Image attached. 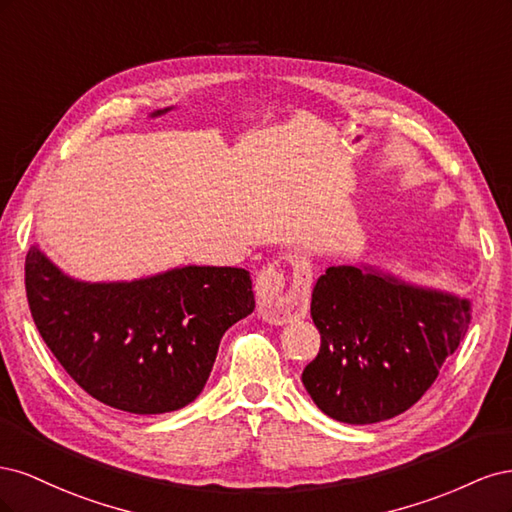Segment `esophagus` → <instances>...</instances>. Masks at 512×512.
Returning a JSON list of instances; mask_svg holds the SVG:
<instances>
[{
	"label": "esophagus",
	"mask_w": 512,
	"mask_h": 512,
	"mask_svg": "<svg viewBox=\"0 0 512 512\" xmlns=\"http://www.w3.org/2000/svg\"><path fill=\"white\" fill-rule=\"evenodd\" d=\"M309 292L312 277L299 273L297 280L288 288L286 277L275 269H262L256 277V301L260 316L271 324H288L299 320L309 309Z\"/></svg>",
	"instance_id": "obj_1"
}]
</instances>
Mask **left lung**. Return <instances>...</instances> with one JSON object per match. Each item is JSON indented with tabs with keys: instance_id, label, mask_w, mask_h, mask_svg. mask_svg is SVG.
Returning <instances> with one entry per match:
<instances>
[{
	"instance_id": "1",
	"label": "left lung",
	"mask_w": 512,
	"mask_h": 512,
	"mask_svg": "<svg viewBox=\"0 0 512 512\" xmlns=\"http://www.w3.org/2000/svg\"><path fill=\"white\" fill-rule=\"evenodd\" d=\"M320 352L303 369L314 404L369 425L412 408L470 329L472 305L367 265L329 267L312 292Z\"/></svg>"
}]
</instances>
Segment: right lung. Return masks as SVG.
I'll use <instances>...</instances> for the list:
<instances>
[{"instance_id": "right-lung-1", "label": "right lung", "mask_w": 512, "mask_h": 512, "mask_svg": "<svg viewBox=\"0 0 512 512\" xmlns=\"http://www.w3.org/2000/svg\"><path fill=\"white\" fill-rule=\"evenodd\" d=\"M36 327L70 378L102 404L164 414L205 389L222 335L254 312L250 273L179 267L132 282H79L38 245L25 258Z\"/></svg>"}]
</instances>
